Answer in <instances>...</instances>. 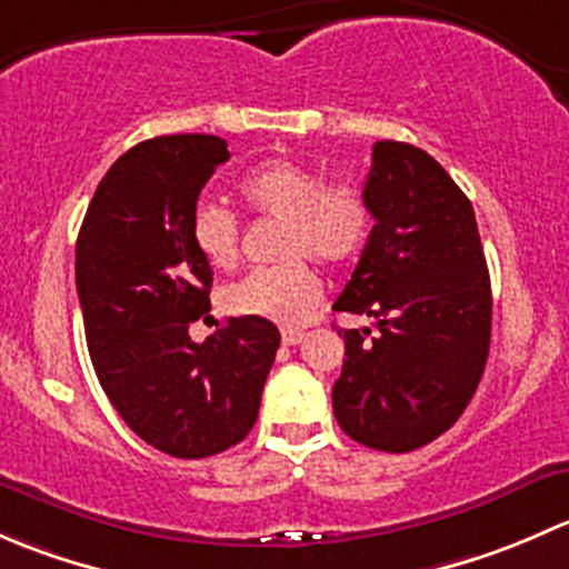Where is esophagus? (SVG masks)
<instances>
[{"mask_svg": "<svg viewBox=\"0 0 569 569\" xmlns=\"http://www.w3.org/2000/svg\"><path fill=\"white\" fill-rule=\"evenodd\" d=\"M280 338H283L286 347H297V343H302L306 332L295 330V327H283V330H280Z\"/></svg>", "mask_w": 569, "mask_h": 569, "instance_id": "obj_1", "label": "esophagus"}]
</instances>
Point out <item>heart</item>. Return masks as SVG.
Segmentation results:
<instances>
[{
    "mask_svg": "<svg viewBox=\"0 0 569 569\" xmlns=\"http://www.w3.org/2000/svg\"><path fill=\"white\" fill-rule=\"evenodd\" d=\"M239 194L258 214L283 220L278 256L222 291V306L237 317L300 325L321 300L313 263H347L366 248L371 206L352 183H327L325 176L291 159H269L239 181ZM189 237L206 263L228 269L239 258V220L220 203H198ZM290 258L286 259L284 256Z\"/></svg>",
    "mask_w": 569,
    "mask_h": 569,
    "instance_id": "obj_1",
    "label": "heart"
}]
</instances>
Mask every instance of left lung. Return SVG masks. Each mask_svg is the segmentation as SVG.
<instances>
[{
    "label": "left lung",
    "instance_id": "8db88e82",
    "mask_svg": "<svg viewBox=\"0 0 569 569\" xmlns=\"http://www.w3.org/2000/svg\"><path fill=\"white\" fill-rule=\"evenodd\" d=\"M363 194L375 228L332 311L375 317L380 332L338 330L332 412L358 443L405 455L455 427L479 388L490 272L473 206L427 151L375 142Z\"/></svg>",
    "mask_w": 569,
    "mask_h": 569
}]
</instances>
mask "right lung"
Wrapping results in <instances>:
<instances>
[{"label":"right lung","instance_id":"1","mask_svg":"<svg viewBox=\"0 0 569 569\" xmlns=\"http://www.w3.org/2000/svg\"><path fill=\"white\" fill-rule=\"evenodd\" d=\"M228 142L153 137L101 178L77 239V291L96 377L148 446L200 460L248 438L280 332L267 319H228L194 343L209 313L211 267L189 220Z\"/></svg>","mask_w":569,"mask_h":569}]
</instances>
